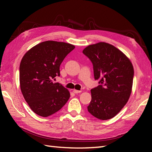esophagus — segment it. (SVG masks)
<instances>
[{
	"instance_id": "obj_1",
	"label": "esophagus",
	"mask_w": 152,
	"mask_h": 152,
	"mask_svg": "<svg viewBox=\"0 0 152 152\" xmlns=\"http://www.w3.org/2000/svg\"><path fill=\"white\" fill-rule=\"evenodd\" d=\"M73 92H74V93H81V92H82V91H81V90H76V89H74V90H73Z\"/></svg>"
}]
</instances>
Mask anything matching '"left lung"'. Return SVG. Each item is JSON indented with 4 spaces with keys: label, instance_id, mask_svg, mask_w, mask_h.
<instances>
[{
    "label": "left lung",
    "instance_id": "1",
    "mask_svg": "<svg viewBox=\"0 0 152 152\" xmlns=\"http://www.w3.org/2000/svg\"><path fill=\"white\" fill-rule=\"evenodd\" d=\"M93 64L99 85L91 89L88 110L102 120L114 118L127 102L133 86L134 69L130 60L111 44L99 42L83 50Z\"/></svg>",
    "mask_w": 152,
    "mask_h": 152
}]
</instances>
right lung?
<instances>
[{
    "mask_svg": "<svg viewBox=\"0 0 152 152\" xmlns=\"http://www.w3.org/2000/svg\"><path fill=\"white\" fill-rule=\"evenodd\" d=\"M75 47L72 44L46 41L32 48L22 58L19 82L22 94L32 110L42 117L59 111L70 98L67 89L53 83L60 76V65Z\"/></svg>",
    "mask_w": 152,
    "mask_h": 152,
    "instance_id": "right-lung-1",
    "label": "right lung"
}]
</instances>
